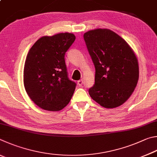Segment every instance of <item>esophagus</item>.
Masks as SVG:
<instances>
[{
  "label": "esophagus",
  "instance_id": "34e87169",
  "mask_svg": "<svg viewBox=\"0 0 157 157\" xmlns=\"http://www.w3.org/2000/svg\"><path fill=\"white\" fill-rule=\"evenodd\" d=\"M77 83H78V86H83V80H79L78 81V82H77Z\"/></svg>",
  "mask_w": 157,
  "mask_h": 157
}]
</instances>
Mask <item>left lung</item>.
Masks as SVG:
<instances>
[{
    "label": "left lung",
    "mask_w": 157,
    "mask_h": 157,
    "mask_svg": "<svg viewBox=\"0 0 157 157\" xmlns=\"http://www.w3.org/2000/svg\"><path fill=\"white\" fill-rule=\"evenodd\" d=\"M83 38L95 67V83L89 89L90 96L105 108L121 105L139 80L134 52L124 39L108 29L90 30Z\"/></svg>",
    "instance_id": "obj_1"
}]
</instances>
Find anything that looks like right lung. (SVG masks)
Listing matches in <instances>:
<instances>
[{
	"label": "right lung",
	"mask_w": 157,
	"mask_h": 157,
	"mask_svg": "<svg viewBox=\"0 0 157 157\" xmlns=\"http://www.w3.org/2000/svg\"><path fill=\"white\" fill-rule=\"evenodd\" d=\"M75 39L70 33L43 36L29 49L24 66V86L40 108L59 111L70 101L76 84L68 77L65 54Z\"/></svg>",
	"instance_id": "right-lung-1"
}]
</instances>
